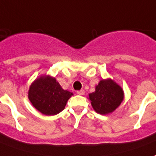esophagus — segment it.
<instances>
[{
	"mask_svg": "<svg viewBox=\"0 0 156 156\" xmlns=\"http://www.w3.org/2000/svg\"><path fill=\"white\" fill-rule=\"evenodd\" d=\"M77 93H78V95H84V93H85V91H84V90H83V89H81V90H79V91H78V92H77Z\"/></svg>",
	"mask_w": 156,
	"mask_h": 156,
	"instance_id": "1",
	"label": "esophagus"
}]
</instances>
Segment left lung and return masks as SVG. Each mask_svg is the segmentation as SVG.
I'll return each mask as SVG.
<instances>
[{
    "label": "left lung",
    "instance_id": "left-lung-1",
    "mask_svg": "<svg viewBox=\"0 0 156 156\" xmlns=\"http://www.w3.org/2000/svg\"><path fill=\"white\" fill-rule=\"evenodd\" d=\"M88 99L96 112L101 115L112 113L124 99L122 87L111 79H101L96 86L95 92L88 94Z\"/></svg>",
    "mask_w": 156,
    "mask_h": 156
}]
</instances>
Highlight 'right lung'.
<instances>
[{"instance_id": "right-lung-1", "label": "right lung", "mask_w": 156, "mask_h": 156, "mask_svg": "<svg viewBox=\"0 0 156 156\" xmlns=\"http://www.w3.org/2000/svg\"><path fill=\"white\" fill-rule=\"evenodd\" d=\"M73 93L63 89L56 78L42 75L30 86L28 98L37 110L46 116H54L64 109Z\"/></svg>"}]
</instances>
